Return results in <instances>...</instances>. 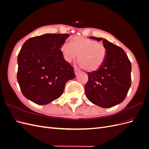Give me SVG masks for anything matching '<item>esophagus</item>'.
I'll list each match as a JSON object with an SVG mask.
<instances>
[{
    "instance_id": "1",
    "label": "esophagus",
    "mask_w": 149,
    "mask_h": 149,
    "mask_svg": "<svg viewBox=\"0 0 149 149\" xmlns=\"http://www.w3.org/2000/svg\"><path fill=\"white\" fill-rule=\"evenodd\" d=\"M79 72H80L79 70H78L77 68H74V73L76 74H78Z\"/></svg>"
}]
</instances>
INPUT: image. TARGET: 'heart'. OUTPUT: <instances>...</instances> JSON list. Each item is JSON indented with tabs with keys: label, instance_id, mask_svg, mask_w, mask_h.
<instances>
[{
	"label": "heart",
	"instance_id": "1",
	"mask_svg": "<svg viewBox=\"0 0 149 149\" xmlns=\"http://www.w3.org/2000/svg\"><path fill=\"white\" fill-rule=\"evenodd\" d=\"M61 52L65 60L71 62L78 55L77 60L83 69L93 71L102 66L105 61L107 50L101 43L83 37L75 36L71 40V45H61Z\"/></svg>",
	"mask_w": 149,
	"mask_h": 149
}]
</instances>
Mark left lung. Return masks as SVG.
<instances>
[{
	"label": "left lung",
	"mask_w": 149,
	"mask_h": 149,
	"mask_svg": "<svg viewBox=\"0 0 149 149\" xmlns=\"http://www.w3.org/2000/svg\"><path fill=\"white\" fill-rule=\"evenodd\" d=\"M107 54L104 62L96 71L88 73L86 96L96 105L107 108L123 102L131 85V63L123 48L102 38Z\"/></svg>",
	"instance_id": "1"
}]
</instances>
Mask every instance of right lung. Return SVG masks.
<instances>
[{
	"instance_id": "1",
	"label": "right lung",
	"mask_w": 149,
	"mask_h": 149,
	"mask_svg": "<svg viewBox=\"0 0 149 149\" xmlns=\"http://www.w3.org/2000/svg\"><path fill=\"white\" fill-rule=\"evenodd\" d=\"M69 34L48 33L28 39L18 55L17 78L23 95L45 105L60 97L74 68L63 58L61 46Z\"/></svg>"
}]
</instances>
